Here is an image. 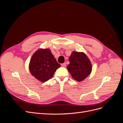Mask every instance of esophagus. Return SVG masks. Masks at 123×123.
Listing matches in <instances>:
<instances>
[{
  "label": "esophagus",
  "instance_id": "34e87169",
  "mask_svg": "<svg viewBox=\"0 0 123 123\" xmlns=\"http://www.w3.org/2000/svg\"><path fill=\"white\" fill-rule=\"evenodd\" d=\"M61 65H62V67H65L66 66V63H63V64H61Z\"/></svg>",
  "mask_w": 123,
  "mask_h": 123
}]
</instances>
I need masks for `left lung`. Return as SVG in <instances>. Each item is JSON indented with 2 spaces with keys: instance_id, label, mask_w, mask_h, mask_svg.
Listing matches in <instances>:
<instances>
[{
  "instance_id": "8db88e82",
  "label": "left lung",
  "mask_w": 123,
  "mask_h": 123,
  "mask_svg": "<svg viewBox=\"0 0 123 123\" xmlns=\"http://www.w3.org/2000/svg\"><path fill=\"white\" fill-rule=\"evenodd\" d=\"M69 60L70 64L67 69L74 80L80 82L90 75L92 71V64L85 53L73 51Z\"/></svg>"
}]
</instances>
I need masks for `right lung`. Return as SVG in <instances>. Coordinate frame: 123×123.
Wrapping results in <instances>:
<instances>
[{
	"mask_svg": "<svg viewBox=\"0 0 123 123\" xmlns=\"http://www.w3.org/2000/svg\"><path fill=\"white\" fill-rule=\"evenodd\" d=\"M60 67L49 49L40 48L32 56L29 69L35 79L41 82H45L52 77Z\"/></svg>",
	"mask_w": 123,
	"mask_h": 123,
	"instance_id": "1",
	"label": "right lung"
}]
</instances>
